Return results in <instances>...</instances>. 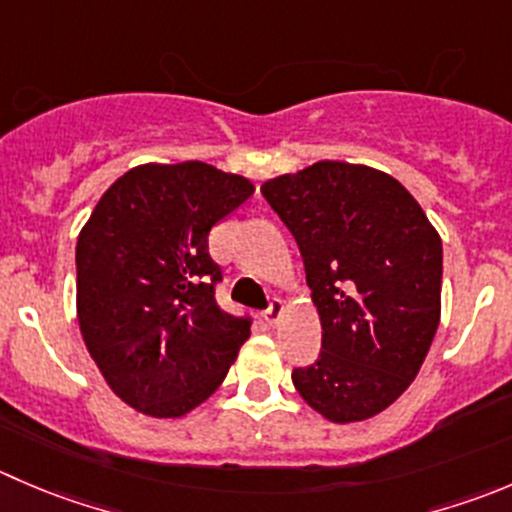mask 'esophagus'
<instances>
[{
    "instance_id": "1",
    "label": "esophagus",
    "mask_w": 512,
    "mask_h": 512,
    "mask_svg": "<svg viewBox=\"0 0 512 512\" xmlns=\"http://www.w3.org/2000/svg\"><path fill=\"white\" fill-rule=\"evenodd\" d=\"M282 312H285V307H282V300L272 297V300L267 302V307H265V312H262V317H265V320L270 322V325H277V322H280V317H282Z\"/></svg>"
}]
</instances>
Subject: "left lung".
Segmentation results:
<instances>
[{
    "label": "left lung",
    "instance_id": "8db88e82",
    "mask_svg": "<svg viewBox=\"0 0 512 512\" xmlns=\"http://www.w3.org/2000/svg\"><path fill=\"white\" fill-rule=\"evenodd\" d=\"M300 247L322 347L292 382L332 423L372 418L408 390L440 322L443 242L385 172L315 162L262 185Z\"/></svg>",
    "mask_w": 512,
    "mask_h": 512
}]
</instances>
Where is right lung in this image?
Segmentation results:
<instances>
[{
    "mask_svg": "<svg viewBox=\"0 0 512 512\" xmlns=\"http://www.w3.org/2000/svg\"><path fill=\"white\" fill-rule=\"evenodd\" d=\"M255 187L205 162L140 165L102 195L77 240V317L109 388L155 418H180L225 380L250 315L217 305L215 225Z\"/></svg>",
    "mask_w": 512,
    "mask_h": 512,
    "instance_id": "1",
    "label": "right lung"
}]
</instances>
